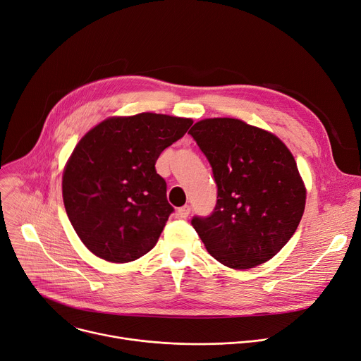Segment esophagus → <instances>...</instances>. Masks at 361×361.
<instances>
[{"label":"esophagus","mask_w":361,"mask_h":361,"mask_svg":"<svg viewBox=\"0 0 361 361\" xmlns=\"http://www.w3.org/2000/svg\"><path fill=\"white\" fill-rule=\"evenodd\" d=\"M190 211H192V207L188 206V204H184V206H181V207H178V216L180 218H187L188 215H190Z\"/></svg>","instance_id":"34e87169"}]
</instances>
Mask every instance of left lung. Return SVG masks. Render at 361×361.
<instances>
[{
  "instance_id": "8db88e82",
  "label": "left lung",
  "mask_w": 361,
  "mask_h": 361,
  "mask_svg": "<svg viewBox=\"0 0 361 361\" xmlns=\"http://www.w3.org/2000/svg\"><path fill=\"white\" fill-rule=\"evenodd\" d=\"M188 133L218 187L214 212L192 219L206 250L233 269L268 262L293 237L306 206L290 149L272 133L235 118H206Z\"/></svg>"
}]
</instances>
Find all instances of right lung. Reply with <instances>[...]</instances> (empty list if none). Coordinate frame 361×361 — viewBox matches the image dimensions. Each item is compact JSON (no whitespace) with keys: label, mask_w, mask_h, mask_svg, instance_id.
Returning <instances> with one entry per match:
<instances>
[{"label":"right lung","mask_w":361,"mask_h":361,"mask_svg":"<svg viewBox=\"0 0 361 361\" xmlns=\"http://www.w3.org/2000/svg\"><path fill=\"white\" fill-rule=\"evenodd\" d=\"M192 124L154 112L111 117L74 147L63 200L74 231L94 256L126 263L154 249L174 211L155 164Z\"/></svg>","instance_id":"obj_1"}]
</instances>
